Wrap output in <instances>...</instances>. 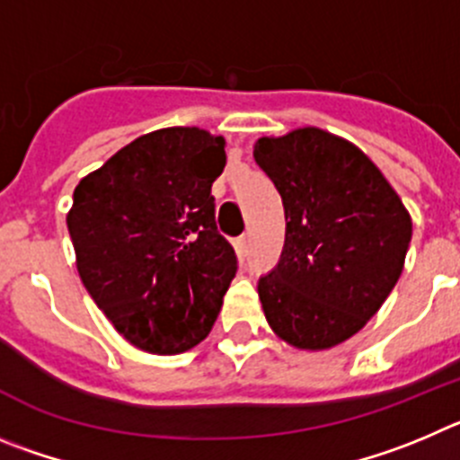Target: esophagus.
I'll return each instance as SVG.
<instances>
[{
	"label": "esophagus",
	"instance_id": "34e87169",
	"mask_svg": "<svg viewBox=\"0 0 460 460\" xmlns=\"http://www.w3.org/2000/svg\"><path fill=\"white\" fill-rule=\"evenodd\" d=\"M235 250H238L240 256H247V252H250V235H240L235 240Z\"/></svg>",
	"mask_w": 460,
	"mask_h": 460
}]
</instances>
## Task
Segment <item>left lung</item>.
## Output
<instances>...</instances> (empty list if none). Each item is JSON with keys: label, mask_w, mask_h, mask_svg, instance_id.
I'll return each mask as SVG.
<instances>
[{"label": "left lung", "mask_w": 460, "mask_h": 460, "mask_svg": "<svg viewBox=\"0 0 460 460\" xmlns=\"http://www.w3.org/2000/svg\"><path fill=\"white\" fill-rule=\"evenodd\" d=\"M254 160L287 217L279 261L259 277L263 312L296 349H332L359 332L394 288L411 215L358 146L318 128L259 139Z\"/></svg>", "instance_id": "left-lung-1"}]
</instances>
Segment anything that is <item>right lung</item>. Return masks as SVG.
Segmentation results:
<instances>
[{"mask_svg": "<svg viewBox=\"0 0 460 460\" xmlns=\"http://www.w3.org/2000/svg\"><path fill=\"white\" fill-rule=\"evenodd\" d=\"M225 164L222 137L164 128L114 153L73 192L66 222L82 284L137 349L183 353L220 314L238 270L210 194Z\"/></svg>", "mask_w": 460, "mask_h": 460, "instance_id": "1", "label": "right lung"}]
</instances>
